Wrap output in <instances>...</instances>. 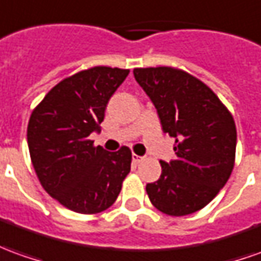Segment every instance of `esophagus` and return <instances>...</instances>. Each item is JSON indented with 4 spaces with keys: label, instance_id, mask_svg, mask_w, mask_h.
Masks as SVG:
<instances>
[{
    "label": "esophagus",
    "instance_id": "34e87169",
    "mask_svg": "<svg viewBox=\"0 0 261 261\" xmlns=\"http://www.w3.org/2000/svg\"><path fill=\"white\" fill-rule=\"evenodd\" d=\"M144 160V156L141 155H137V154H133V161L136 162V164H138V162H141Z\"/></svg>",
    "mask_w": 261,
    "mask_h": 261
}]
</instances>
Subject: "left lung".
<instances>
[{"label":"left lung","instance_id":"left-lung-1","mask_svg":"<svg viewBox=\"0 0 261 261\" xmlns=\"http://www.w3.org/2000/svg\"><path fill=\"white\" fill-rule=\"evenodd\" d=\"M137 83L155 106L162 131L174 137L175 158L161 162L147 184L151 203L171 216L199 211L232 174L236 125L218 96L194 76L172 67L134 69Z\"/></svg>","mask_w":261,"mask_h":261}]
</instances>
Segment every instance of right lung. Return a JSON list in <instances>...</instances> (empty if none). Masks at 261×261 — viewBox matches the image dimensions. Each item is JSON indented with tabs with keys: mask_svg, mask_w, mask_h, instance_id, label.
<instances>
[{
	"mask_svg": "<svg viewBox=\"0 0 261 261\" xmlns=\"http://www.w3.org/2000/svg\"><path fill=\"white\" fill-rule=\"evenodd\" d=\"M130 70L96 66L58 83L31 114L28 147L43 189L77 213L112 206L131 168V151L93 147L109 100Z\"/></svg>",
	"mask_w": 261,
	"mask_h": 261,
	"instance_id": "1",
	"label": "right lung"
}]
</instances>
